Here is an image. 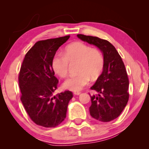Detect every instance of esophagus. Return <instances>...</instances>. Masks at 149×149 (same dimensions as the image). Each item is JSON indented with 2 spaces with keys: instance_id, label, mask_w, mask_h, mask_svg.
<instances>
[{
  "instance_id": "obj_1",
  "label": "esophagus",
  "mask_w": 149,
  "mask_h": 149,
  "mask_svg": "<svg viewBox=\"0 0 149 149\" xmlns=\"http://www.w3.org/2000/svg\"><path fill=\"white\" fill-rule=\"evenodd\" d=\"M73 94L75 95H79L80 94V92H73Z\"/></svg>"
}]
</instances>
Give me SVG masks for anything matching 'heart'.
I'll use <instances>...</instances> for the list:
<instances>
[{"instance_id": "1", "label": "heart", "mask_w": 149, "mask_h": 149, "mask_svg": "<svg viewBox=\"0 0 149 149\" xmlns=\"http://www.w3.org/2000/svg\"><path fill=\"white\" fill-rule=\"evenodd\" d=\"M78 61V76L67 78L63 88L73 92H78L90 83V78L95 80L100 76L104 66V58L97 49L80 41L73 42L66 47L64 54L57 53L52 60L54 72L60 78L68 74L69 63Z\"/></svg>"}]
</instances>
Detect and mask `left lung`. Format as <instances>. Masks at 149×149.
Segmentation results:
<instances>
[{"instance_id":"1","label":"left lung","mask_w":149,"mask_h":149,"mask_svg":"<svg viewBox=\"0 0 149 149\" xmlns=\"http://www.w3.org/2000/svg\"><path fill=\"white\" fill-rule=\"evenodd\" d=\"M77 36L96 46L103 54V71L90 88L97 95L90 96V113L97 120L111 121L118 117L129 100V80L125 66L115 47L108 40L83 34Z\"/></svg>"}]
</instances>
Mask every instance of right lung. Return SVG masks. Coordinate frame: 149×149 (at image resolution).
<instances>
[{"label":"right lung","mask_w":149,"mask_h":149,"mask_svg":"<svg viewBox=\"0 0 149 149\" xmlns=\"http://www.w3.org/2000/svg\"><path fill=\"white\" fill-rule=\"evenodd\" d=\"M70 36L40 40L26 54L19 74L21 101L30 118L38 125L55 127L65 119L73 93L54 96L58 80L52 68V58Z\"/></svg>","instance_id":"1"}]
</instances>
